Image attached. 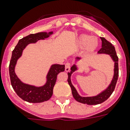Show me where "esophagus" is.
<instances>
[{"label": "esophagus", "instance_id": "esophagus-1", "mask_svg": "<svg viewBox=\"0 0 130 130\" xmlns=\"http://www.w3.org/2000/svg\"><path fill=\"white\" fill-rule=\"evenodd\" d=\"M71 68V63L70 62H67L65 64V71L66 72H69Z\"/></svg>", "mask_w": 130, "mask_h": 130}]
</instances>
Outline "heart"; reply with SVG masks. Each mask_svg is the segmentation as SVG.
Masks as SVG:
<instances>
[{"mask_svg":"<svg viewBox=\"0 0 130 130\" xmlns=\"http://www.w3.org/2000/svg\"><path fill=\"white\" fill-rule=\"evenodd\" d=\"M79 45L81 47H85L87 51L92 52L98 45V40L95 37L83 34L79 38Z\"/></svg>","mask_w":130,"mask_h":130,"instance_id":"b5f03b06","label":"heart"}]
</instances>
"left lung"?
<instances>
[{
  "mask_svg": "<svg viewBox=\"0 0 130 130\" xmlns=\"http://www.w3.org/2000/svg\"><path fill=\"white\" fill-rule=\"evenodd\" d=\"M101 40H102V48L98 51V53H105L109 55L112 58V60L115 62V74L113 79H112L111 83L110 84V85L107 88L105 91L100 94L99 95H98L96 96H93V97H81L78 94V93L77 92V90H75V88H74L73 85H72V82H71V75L72 74L73 72H75L77 70V68L75 65H73L72 68H71V72H69L68 74V82L69 85L70 86L71 89H72V92L73 94V98H75V100L77 102L82 103V104H87L88 105H97V104H100L105 102V100L110 97L112 93L114 91L115 88L116 84H117V80H118V77H119V58L116 53L115 49V47L110 43L109 42H108L107 40H105L104 38L101 37Z\"/></svg>",
  "mask_w": 130,
  "mask_h": 130,
  "instance_id": "left-lung-1",
  "label": "left lung"
}]
</instances>
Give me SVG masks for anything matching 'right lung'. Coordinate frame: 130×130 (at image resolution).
I'll use <instances>...</instances> for the list:
<instances>
[{
	"label": "right lung",
	"mask_w": 130,
	"mask_h": 130,
	"mask_svg": "<svg viewBox=\"0 0 130 130\" xmlns=\"http://www.w3.org/2000/svg\"><path fill=\"white\" fill-rule=\"evenodd\" d=\"M52 34L53 32L30 34L19 40L17 45L12 51V55L9 65V73L11 86L16 94L26 102L30 103H41L49 100L53 95V87L57 81V75L58 73L64 72L65 70L64 65L53 64L49 70L47 76V81L46 84L43 87H36L23 83L15 73L14 69L17 60L21 56L23 50L25 47L28 43H35L40 40H44Z\"/></svg>",
	"instance_id": "add662e5"
}]
</instances>
